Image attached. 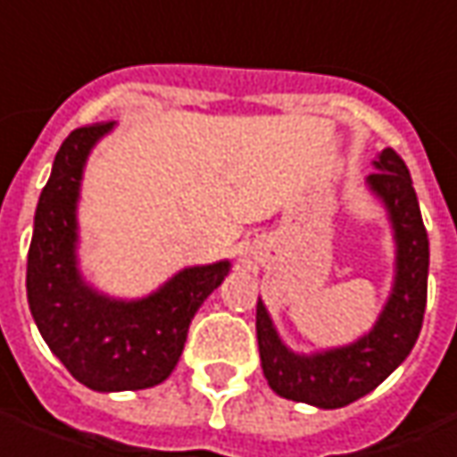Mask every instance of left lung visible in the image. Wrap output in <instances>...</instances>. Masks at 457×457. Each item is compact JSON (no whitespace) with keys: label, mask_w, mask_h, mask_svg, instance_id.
I'll return each instance as SVG.
<instances>
[{"label":"left lung","mask_w":457,"mask_h":457,"mask_svg":"<svg viewBox=\"0 0 457 457\" xmlns=\"http://www.w3.org/2000/svg\"><path fill=\"white\" fill-rule=\"evenodd\" d=\"M371 165L366 187L384 205L392 226L395 279L369 333L345 345L303 353L282 341L262 297L256 303V341L267 384L274 395L318 410H338L374 392L410 356L425 318L430 241L410 170L389 147Z\"/></svg>","instance_id":"1"}]
</instances>
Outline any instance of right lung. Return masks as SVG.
<instances>
[{
    "label": "right lung",
    "mask_w": 457,
    "mask_h": 457,
    "mask_svg": "<svg viewBox=\"0 0 457 457\" xmlns=\"http://www.w3.org/2000/svg\"><path fill=\"white\" fill-rule=\"evenodd\" d=\"M116 121L68 134L35 211L27 254V303L50 351L94 392L162 384L178 366L198 307L231 272V262L175 272L142 297H114L80 270L79 201L91 152Z\"/></svg>",
    "instance_id": "add662e5"
}]
</instances>
